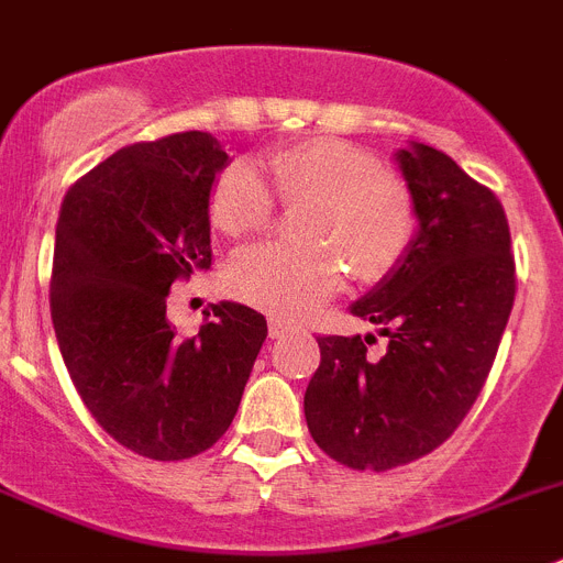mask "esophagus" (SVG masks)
I'll use <instances>...</instances> for the list:
<instances>
[{"label":"esophagus","instance_id":"34e87169","mask_svg":"<svg viewBox=\"0 0 563 563\" xmlns=\"http://www.w3.org/2000/svg\"><path fill=\"white\" fill-rule=\"evenodd\" d=\"M291 329H295V325L283 320V317H272V320H268V336H272V340H280V336L288 334Z\"/></svg>","mask_w":563,"mask_h":563}]
</instances>
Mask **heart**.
I'll return each mask as SVG.
<instances>
[{
  "label": "heart",
  "instance_id": "1",
  "mask_svg": "<svg viewBox=\"0 0 563 563\" xmlns=\"http://www.w3.org/2000/svg\"><path fill=\"white\" fill-rule=\"evenodd\" d=\"M278 198L297 212L302 243H266L229 263L227 283L238 300L272 314H306L342 286L345 268L360 283L394 275L417 241L419 212L399 175L342 139H306L263 158ZM252 164H229L209 187V218L232 238L263 232L277 199Z\"/></svg>",
  "mask_w": 563,
  "mask_h": 563
}]
</instances>
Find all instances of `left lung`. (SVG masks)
Returning <instances> with one entry per match:
<instances>
[{"mask_svg":"<svg viewBox=\"0 0 563 563\" xmlns=\"http://www.w3.org/2000/svg\"><path fill=\"white\" fill-rule=\"evenodd\" d=\"M419 234L394 275L351 314L376 336H317L306 422L351 471H390L437 451L487 383L516 300L510 227L496 195L428 144L397 153Z\"/></svg>","mask_w":563,"mask_h":563,"instance_id":"8db88e82","label":"left lung"}]
</instances>
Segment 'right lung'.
I'll list each match as a JSON object with an SVG mask.
<instances>
[{"label": "right lung", "mask_w": 563, "mask_h": 563, "mask_svg": "<svg viewBox=\"0 0 563 563\" xmlns=\"http://www.w3.org/2000/svg\"><path fill=\"white\" fill-rule=\"evenodd\" d=\"M229 155L209 133L139 141L62 200L51 317L67 374L92 419L126 451L180 462L232 424L266 317L212 306L195 336L166 320L175 280L212 266L209 187Z\"/></svg>", "instance_id": "right-lung-1"}]
</instances>
